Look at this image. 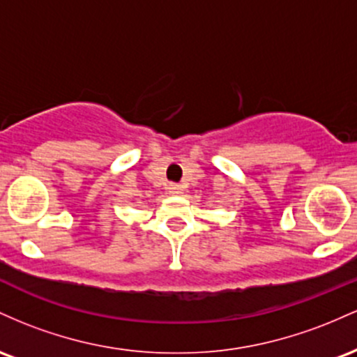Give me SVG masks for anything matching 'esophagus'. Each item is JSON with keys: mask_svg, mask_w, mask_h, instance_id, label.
<instances>
[{"mask_svg": "<svg viewBox=\"0 0 357 357\" xmlns=\"http://www.w3.org/2000/svg\"><path fill=\"white\" fill-rule=\"evenodd\" d=\"M180 190H182V187L177 185V183H170V185H168V192H170V194H180Z\"/></svg>", "mask_w": 357, "mask_h": 357, "instance_id": "1", "label": "esophagus"}]
</instances>
